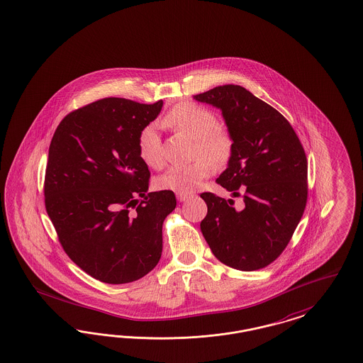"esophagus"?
<instances>
[{"label": "esophagus", "instance_id": "esophagus-1", "mask_svg": "<svg viewBox=\"0 0 363 363\" xmlns=\"http://www.w3.org/2000/svg\"><path fill=\"white\" fill-rule=\"evenodd\" d=\"M191 194H185V193H177V200L179 202H185V201L190 200Z\"/></svg>", "mask_w": 363, "mask_h": 363}]
</instances>
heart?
I'll return each instance as SVG.
<instances>
[{
  "mask_svg": "<svg viewBox=\"0 0 363 363\" xmlns=\"http://www.w3.org/2000/svg\"><path fill=\"white\" fill-rule=\"evenodd\" d=\"M162 125L196 139V154L201 157L188 164L169 167L155 181L160 190L190 194L201 182L212 174L213 164L221 167L229 162L235 143L229 131L217 125L216 115L194 103L174 106L162 118ZM138 149L142 161L151 167L162 163L161 138L155 125H146L138 138Z\"/></svg>",
  "mask_w": 363,
  "mask_h": 363,
  "instance_id": "heart-1",
  "label": "heart"
}]
</instances>
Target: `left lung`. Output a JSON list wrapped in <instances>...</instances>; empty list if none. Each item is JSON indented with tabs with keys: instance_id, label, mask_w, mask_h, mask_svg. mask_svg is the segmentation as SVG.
<instances>
[{
	"instance_id": "1",
	"label": "left lung",
	"mask_w": 363,
	"mask_h": 363,
	"mask_svg": "<svg viewBox=\"0 0 363 363\" xmlns=\"http://www.w3.org/2000/svg\"><path fill=\"white\" fill-rule=\"evenodd\" d=\"M194 99L221 110L235 149L217 184L244 200L236 211L233 200L202 193L208 214L201 232L221 263L260 269L287 247L304 212L306 152L287 119L241 86H220Z\"/></svg>"
}]
</instances>
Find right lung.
<instances>
[{
  "label": "right lung",
  "mask_w": 363,
  "mask_h": 363,
  "mask_svg": "<svg viewBox=\"0 0 363 363\" xmlns=\"http://www.w3.org/2000/svg\"><path fill=\"white\" fill-rule=\"evenodd\" d=\"M162 106L100 99L68 113L50 140L45 209L69 259L103 283L135 281L161 259L177 200L170 190L147 191L138 138Z\"/></svg>",
  "instance_id": "add662e5"
}]
</instances>
